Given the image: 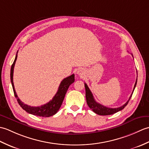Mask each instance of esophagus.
<instances>
[{
    "instance_id": "obj_1",
    "label": "esophagus",
    "mask_w": 149,
    "mask_h": 149,
    "mask_svg": "<svg viewBox=\"0 0 149 149\" xmlns=\"http://www.w3.org/2000/svg\"><path fill=\"white\" fill-rule=\"evenodd\" d=\"M77 74L78 75H83V71L81 70H78L77 72Z\"/></svg>"
}]
</instances>
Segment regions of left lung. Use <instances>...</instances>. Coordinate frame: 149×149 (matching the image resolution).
Listing matches in <instances>:
<instances>
[{"mask_svg": "<svg viewBox=\"0 0 149 149\" xmlns=\"http://www.w3.org/2000/svg\"><path fill=\"white\" fill-rule=\"evenodd\" d=\"M136 83H137V79H136V81L133 91H132L131 95L130 96V97H129V99L127 100V102H126L125 104H123V106H120L119 107H117V108H109V107H106L103 105H101V104L99 103H97L95 101V100L94 99L93 94L91 92L90 90L89 89V88H88V85L86 83H84L85 90H86V99L87 104L88 105V106H89L90 108L92 110L94 113L97 114V115H113V114L118 112V111H119L122 110L126 106H127V104H128L129 100L131 99V97H132V93H133L134 88H135L136 86Z\"/></svg>", "mask_w": 149, "mask_h": 149, "instance_id": "obj_1", "label": "left lung"}]
</instances>
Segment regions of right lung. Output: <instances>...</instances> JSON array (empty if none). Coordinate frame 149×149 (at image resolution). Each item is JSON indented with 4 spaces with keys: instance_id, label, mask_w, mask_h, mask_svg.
I'll return each instance as SVG.
<instances>
[{
    "instance_id": "obj_1",
    "label": "right lung",
    "mask_w": 149,
    "mask_h": 149,
    "mask_svg": "<svg viewBox=\"0 0 149 149\" xmlns=\"http://www.w3.org/2000/svg\"><path fill=\"white\" fill-rule=\"evenodd\" d=\"M17 53L16 54V57L15 61L11 65V73H10V77H11V82L13 86V90L15 94V96L17 99L18 102L22 108L26 111L28 113L32 114L33 115H36L38 116H43V117H49L51 116L58 111L60 107L63 103V101L64 100L65 94L67 91L70 85L72 84L75 81L74 74H72L70 76L65 78L61 83H60L59 86L58 88V90L57 91L55 96L53 97V99L50 100L48 103H47L44 105L38 107H33L31 106H28L27 104H24L23 102H22L20 99L18 97V95L16 93L15 90V86L13 84V70L14 66L15 65L16 61L17 59Z\"/></svg>"
}]
</instances>
